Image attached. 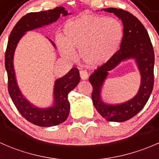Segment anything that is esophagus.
I'll return each mask as SVG.
<instances>
[{
	"label": "esophagus",
	"instance_id": "34e87169",
	"mask_svg": "<svg viewBox=\"0 0 159 159\" xmlns=\"http://www.w3.org/2000/svg\"><path fill=\"white\" fill-rule=\"evenodd\" d=\"M80 76H81V78L83 80H86L89 77V74L86 70H80Z\"/></svg>",
	"mask_w": 159,
	"mask_h": 159
}]
</instances>
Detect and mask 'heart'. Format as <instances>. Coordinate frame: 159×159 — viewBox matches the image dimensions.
Instances as JSON below:
<instances>
[{"mask_svg":"<svg viewBox=\"0 0 159 159\" xmlns=\"http://www.w3.org/2000/svg\"><path fill=\"white\" fill-rule=\"evenodd\" d=\"M123 38V27L114 17L83 15L68 20L62 38L57 40L61 54L71 59L79 51L81 60L91 67L107 63L116 53Z\"/></svg>","mask_w":159,"mask_h":159,"instance_id":"obj_1","label":"heart"}]
</instances>
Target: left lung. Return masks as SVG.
<instances>
[{
    "label": "left lung",
    "mask_w": 159,
    "mask_h": 159,
    "mask_svg": "<svg viewBox=\"0 0 159 159\" xmlns=\"http://www.w3.org/2000/svg\"><path fill=\"white\" fill-rule=\"evenodd\" d=\"M103 10L114 13L122 20L123 38L120 49L90 76L89 81L93 87L91 98L96 110L104 118L110 121L122 122L137 115L148 102L154 86L155 54L148 31L135 16L122 9L108 7ZM129 58L136 59L142 77L138 94L132 99L120 105L104 103L100 91L107 71Z\"/></svg>",
    "instance_id": "8db88e82"
}]
</instances>
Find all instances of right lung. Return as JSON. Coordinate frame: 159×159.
<instances>
[{
	"label": "right lung",
	"instance_id": "1",
	"mask_svg": "<svg viewBox=\"0 0 159 159\" xmlns=\"http://www.w3.org/2000/svg\"><path fill=\"white\" fill-rule=\"evenodd\" d=\"M68 14V11L63 7L41 12L28 13L18 20L11 30L5 51V68L8 79L7 87L11 99L25 119L41 127L57 125L67 119L70 111L68 95L79 83V71L77 68H73L65 76L56 80L54 89V105L48 108H38L24 97L17 86L13 64L14 53L17 43L25 32L49 25L56 21L61 15ZM51 43L55 46L52 41Z\"/></svg>",
	"mask_w": 159,
	"mask_h": 159
}]
</instances>
